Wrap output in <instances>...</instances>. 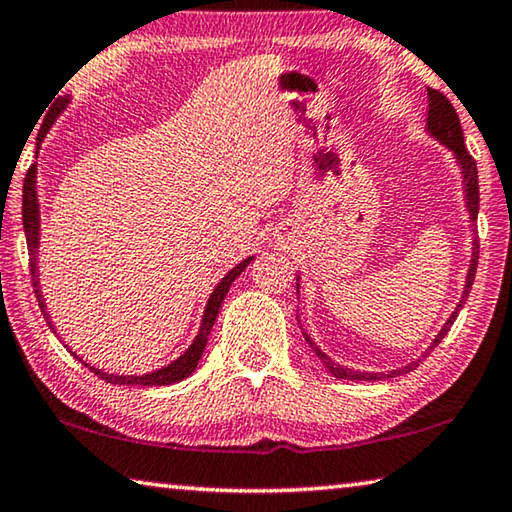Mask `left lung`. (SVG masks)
<instances>
[{
    "label": "left lung",
    "instance_id": "left-lung-1",
    "mask_svg": "<svg viewBox=\"0 0 512 512\" xmlns=\"http://www.w3.org/2000/svg\"><path fill=\"white\" fill-rule=\"evenodd\" d=\"M426 129L428 134L433 136V139L440 141L442 145H446L453 152V157H456L458 166L462 170V191H465V200H467V212H469V218H472V223L478 218V170H476V161L472 154L467 152L465 148V136H462V127H460V120H458V113L456 109H453V104L446 100V97L435 91V88H428V118H426ZM476 266H478V239H474L472 243V262H469V271H467V280H465V291H462V298L460 303L456 305V310L451 312L449 321L444 323L442 330L437 332V337L431 342V346H428V351L421 355V358H426L428 353L433 351V348L442 342L446 332H449V328L453 326V321H456V316L460 312V307L465 305V300L469 296V291H472V285H474V275H476ZM300 280V278H298ZM300 287V285H298ZM303 337L305 342L310 344V348L314 351L316 358L321 360L323 367H326L332 376L335 378H342V380H383V378H394V376H401V373H408L417 367V362H410L405 364V367L401 369H392L387 373H364V371H353V369H346L342 367V364H335L332 362L326 353L321 351L319 346H316L312 342V337L307 335V332L303 330Z\"/></svg>",
    "mask_w": 512,
    "mask_h": 512
}]
</instances>
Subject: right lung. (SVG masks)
<instances>
[{
    "instance_id": "obj_1",
    "label": "right lung",
    "mask_w": 512,
    "mask_h": 512,
    "mask_svg": "<svg viewBox=\"0 0 512 512\" xmlns=\"http://www.w3.org/2000/svg\"><path fill=\"white\" fill-rule=\"evenodd\" d=\"M68 100H61L56 104V109L50 118H47V123L40 127V134H38V143L45 139V132L50 129V125L54 123V118L59 116V111L66 107ZM36 173L38 168L36 164L27 170V177H24V186H22V225H24V237H27V248H29V271H31V280H34V294L38 298V305H40V312H43L47 326L52 328V332L56 335V328H54V321L52 316L47 314V305L43 300V291H40V280H38V264H36V253H38V243H40V212H38V193H36ZM253 262V257L243 259L241 264L234 266V269L225 275V278L218 282L216 289L212 291V296L207 300V307H205V314H202V323H200V330L196 339H193V344L186 348V351L180 355V358L173 360L168 364V367H161L152 373H143V376H120V373H107L102 369H95L91 364L84 362L79 358L77 353H72L70 348L68 351L75 355L79 362H84V367L91 369L97 378L107 380L111 385H132V387H161V385H173V383H180V380L189 378L193 371H196L198 362L202 358V351H205L207 346V337L209 332L214 328V321L218 316V310H221V303L227 291H230L232 282L239 278L241 271L246 269V266Z\"/></svg>"
}]
</instances>
